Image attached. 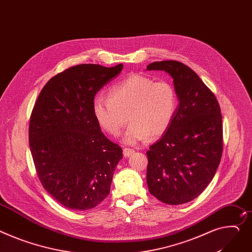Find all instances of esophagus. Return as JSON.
Returning a JSON list of instances; mask_svg holds the SVG:
<instances>
[{
	"label": "esophagus",
	"mask_w": 252,
	"mask_h": 252,
	"mask_svg": "<svg viewBox=\"0 0 252 252\" xmlns=\"http://www.w3.org/2000/svg\"><path fill=\"white\" fill-rule=\"evenodd\" d=\"M133 152H134V149H132V148H124L123 149V154H124V157H126V158L130 157Z\"/></svg>",
	"instance_id": "esophagus-1"
}]
</instances>
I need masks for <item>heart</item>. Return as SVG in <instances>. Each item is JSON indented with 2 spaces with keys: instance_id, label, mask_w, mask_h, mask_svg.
Returning <instances> with one entry per match:
<instances>
[{
  "instance_id": "heart-1",
  "label": "heart",
  "mask_w": 252,
  "mask_h": 252,
  "mask_svg": "<svg viewBox=\"0 0 252 252\" xmlns=\"http://www.w3.org/2000/svg\"><path fill=\"white\" fill-rule=\"evenodd\" d=\"M177 107L178 95L171 84L131 74L111 87L108 98H95L93 113L101 129L112 136L119 135L130 121L124 141L134 144L148 136H161L171 124Z\"/></svg>"
}]
</instances>
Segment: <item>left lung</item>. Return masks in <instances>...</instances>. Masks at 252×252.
<instances>
[{
  "mask_svg": "<svg viewBox=\"0 0 252 252\" xmlns=\"http://www.w3.org/2000/svg\"><path fill=\"white\" fill-rule=\"evenodd\" d=\"M147 69L169 73L180 101L168 129L146 152L147 186L164 204H185L207 188L219 166L221 109L215 94L186 64L163 61L150 63Z\"/></svg>",
  "mask_w": 252,
  "mask_h": 252,
  "instance_id": "8db88e82",
  "label": "left lung"
}]
</instances>
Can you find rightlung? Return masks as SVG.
<instances>
[{
	"label": "right lung",
	"mask_w": 252,
	"mask_h": 252,
	"mask_svg": "<svg viewBox=\"0 0 252 252\" xmlns=\"http://www.w3.org/2000/svg\"><path fill=\"white\" fill-rule=\"evenodd\" d=\"M123 64L84 63L46 83L33 107L29 146L42 187L64 207L86 211L110 192L122 148L101 131L93 113L94 95Z\"/></svg>",
	"instance_id": "right-lung-1"
}]
</instances>
